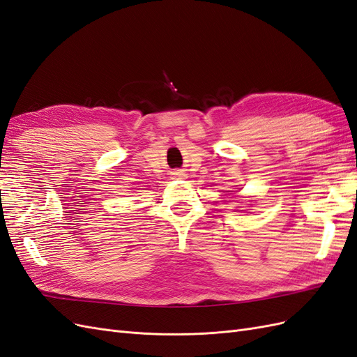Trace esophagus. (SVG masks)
Listing matches in <instances>:
<instances>
[{"label": "esophagus", "mask_w": 357, "mask_h": 357, "mask_svg": "<svg viewBox=\"0 0 357 357\" xmlns=\"http://www.w3.org/2000/svg\"><path fill=\"white\" fill-rule=\"evenodd\" d=\"M174 176H176V177H183L185 174H183L181 171H176V172H174Z\"/></svg>", "instance_id": "obj_1"}]
</instances>
